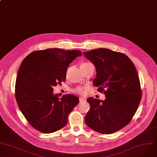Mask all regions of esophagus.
Returning a JSON list of instances; mask_svg holds the SVG:
<instances>
[{"instance_id": "34e87169", "label": "esophagus", "mask_w": 157, "mask_h": 157, "mask_svg": "<svg viewBox=\"0 0 157 157\" xmlns=\"http://www.w3.org/2000/svg\"><path fill=\"white\" fill-rule=\"evenodd\" d=\"M79 101H80V102L86 101V99L84 98H79Z\"/></svg>"}]
</instances>
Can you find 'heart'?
Returning <instances> with one entry per match:
<instances>
[{"mask_svg":"<svg viewBox=\"0 0 157 157\" xmlns=\"http://www.w3.org/2000/svg\"><path fill=\"white\" fill-rule=\"evenodd\" d=\"M85 63H84L83 64H85ZM73 92L74 93L82 95V94H84L86 93V89H84L83 87H76L75 89H74L73 90Z\"/></svg>","mask_w":157,"mask_h":157,"instance_id":"b5f03b06","label":"heart"}]
</instances>
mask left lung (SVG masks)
I'll use <instances>...</instances> for the list:
<instances>
[{
  "label": "left lung",
  "mask_w": 157,
  "mask_h": 157,
  "mask_svg": "<svg viewBox=\"0 0 157 157\" xmlns=\"http://www.w3.org/2000/svg\"><path fill=\"white\" fill-rule=\"evenodd\" d=\"M83 54L96 68L94 86L105 95L104 101L87 99L90 108L85 122L99 133H113L129 123L141 99L136 67L126 55L109 49L99 48Z\"/></svg>",
  "instance_id": "left-lung-1"
}]
</instances>
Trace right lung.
<instances>
[{"label":"right lung","instance_id":"obj_1","mask_svg":"<svg viewBox=\"0 0 157 157\" xmlns=\"http://www.w3.org/2000/svg\"><path fill=\"white\" fill-rule=\"evenodd\" d=\"M79 50L50 48L34 51L21 63L16 81L15 96L19 109L29 124L43 133L63 128L79 99L71 94L62 98L53 87L65 82L68 67Z\"/></svg>","mask_w":157,"mask_h":157}]
</instances>
